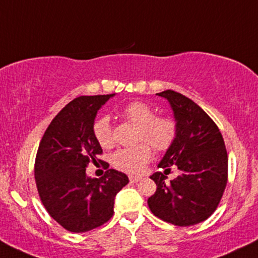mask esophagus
I'll return each instance as SVG.
<instances>
[{
  "instance_id": "1",
  "label": "esophagus",
  "mask_w": 258,
  "mask_h": 258,
  "mask_svg": "<svg viewBox=\"0 0 258 258\" xmlns=\"http://www.w3.org/2000/svg\"><path fill=\"white\" fill-rule=\"evenodd\" d=\"M141 179H142V177H139V176H130V180H131L132 183H137Z\"/></svg>"
}]
</instances>
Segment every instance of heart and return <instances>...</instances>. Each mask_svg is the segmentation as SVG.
<instances>
[{
	"instance_id": "1",
	"label": "heart",
	"mask_w": 258,
	"mask_h": 258,
	"mask_svg": "<svg viewBox=\"0 0 258 258\" xmlns=\"http://www.w3.org/2000/svg\"><path fill=\"white\" fill-rule=\"evenodd\" d=\"M122 116L137 125L135 141L142 142L135 147L122 148L111 156V164L117 170L127 173H139L152 159V149L165 152L174 143L177 137V125L170 117H158L149 105L142 102H133L122 109ZM93 136L100 147L110 148L114 144L110 120L103 115L94 121ZM146 143L144 144V142Z\"/></svg>"
}]
</instances>
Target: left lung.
Returning <instances> with one entry per match:
<instances>
[{
	"label": "left lung",
	"instance_id": "obj_1",
	"mask_svg": "<svg viewBox=\"0 0 258 258\" xmlns=\"http://www.w3.org/2000/svg\"><path fill=\"white\" fill-rule=\"evenodd\" d=\"M168 102L177 125V137L158 167L179 174L166 182L161 172L150 176L155 194L148 199L156 217L174 226H194L214 214L227 185L228 156L223 137L211 117L188 97L167 90L156 93Z\"/></svg>",
	"mask_w": 258,
	"mask_h": 258
}]
</instances>
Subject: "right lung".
<instances>
[{"label": "right lung", "instance_id": "right-lung-1", "mask_svg": "<svg viewBox=\"0 0 258 258\" xmlns=\"http://www.w3.org/2000/svg\"><path fill=\"white\" fill-rule=\"evenodd\" d=\"M116 94L81 96L59 111L44 132L35 161V180L44 209L61 227L85 233L108 222L115 197L128 183L120 171L102 178L88 177L102 147L93 136L97 112Z\"/></svg>", "mask_w": 258, "mask_h": 258}]
</instances>
